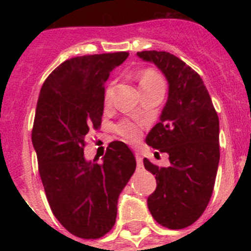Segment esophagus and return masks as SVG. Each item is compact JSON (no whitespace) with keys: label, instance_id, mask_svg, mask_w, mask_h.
<instances>
[{"label":"esophagus","instance_id":"34e87169","mask_svg":"<svg viewBox=\"0 0 251 251\" xmlns=\"http://www.w3.org/2000/svg\"><path fill=\"white\" fill-rule=\"evenodd\" d=\"M136 159H137V166H138V167H142V165H143V158H142L141 153L139 152H136Z\"/></svg>","mask_w":251,"mask_h":251}]
</instances>
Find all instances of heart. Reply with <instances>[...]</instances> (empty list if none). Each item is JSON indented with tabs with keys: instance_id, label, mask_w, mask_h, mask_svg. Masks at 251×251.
<instances>
[{
	"instance_id": "heart-1",
	"label": "heart",
	"mask_w": 251,
	"mask_h": 251,
	"mask_svg": "<svg viewBox=\"0 0 251 251\" xmlns=\"http://www.w3.org/2000/svg\"><path fill=\"white\" fill-rule=\"evenodd\" d=\"M139 85H141V89L154 85H163V80L154 70L146 69L139 75ZM108 100H109V90H106L105 93V101ZM115 132L118 133L124 141L129 142V143H137L142 137L141 126L137 122L128 121V119L119 122L115 126Z\"/></svg>"
}]
</instances>
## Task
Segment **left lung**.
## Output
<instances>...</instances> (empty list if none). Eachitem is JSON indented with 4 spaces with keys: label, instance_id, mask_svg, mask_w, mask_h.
I'll list each match as a JSON object with an SVG mask.
<instances>
[{
    "label": "left lung",
    "instance_id": "8db88e82",
    "mask_svg": "<svg viewBox=\"0 0 251 251\" xmlns=\"http://www.w3.org/2000/svg\"><path fill=\"white\" fill-rule=\"evenodd\" d=\"M165 74L168 99L161 122L146 142L168 153L170 167H158L145 158L146 170L156 176L157 187L148 197L154 220L172 230L192 225L207 207L220 159L219 117L200 75L166 51L137 52Z\"/></svg>",
    "mask_w": 251,
    "mask_h": 251
}]
</instances>
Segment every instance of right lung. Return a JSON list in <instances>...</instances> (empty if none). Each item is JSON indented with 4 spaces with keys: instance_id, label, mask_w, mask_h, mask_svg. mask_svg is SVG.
<instances>
[{
    "instance_id": "obj_1",
    "label": "right lung",
    "mask_w": 251,
    "mask_h": 251,
    "mask_svg": "<svg viewBox=\"0 0 251 251\" xmlns=\"http://www.w3.org/2000/svg\"><path fill=\"white\" fill-rule=\"evenodd\" d=\"M128 52L72 57L51 73L39 95L32 145L51 211L69 232L99 239L117 219V202L133 172L136 157L123 142H110L101 163L84 157L86 136L98 129L104 84Z\"/></svg>"
}]
</instances>
